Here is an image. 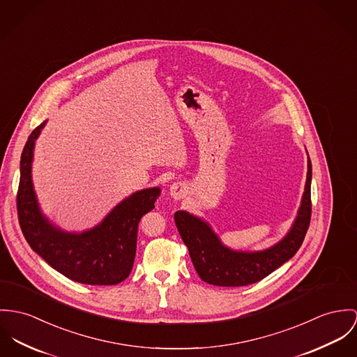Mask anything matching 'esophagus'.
<instances>
[{
	"mask_svg": "<svg viewBox=\"0 0 357 357\" xmlns=\"http://www.w3.org/2000/svg\"><path fill=\"white\" fill-rule=\"evenodd\" d=\"M185 192H187V188H185V185L181 184V183H176V184H173V185L170 187V195H172L174 199H181V197H184Z\"/></svg>",
	"mask_w": 357,
	"mask_h": 357,
	"instance_id": "obj_1",
	"label": "esophagus"
}]
</instances>
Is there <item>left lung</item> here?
Instances as JSON below:
<instances>
[{
    "mask_svg": "<svg viewBox=\"0 0 357 357\" xmlns=\"http://www.w3.org/2000/svg\"><path fill=\"white\" fill-rule=\"evenodd\" d=\"M311 177L308 158L305 192L298 215L288 236L277 245L260 252H234L224 247L213 230L202 220L185 211L174 214L176 227L188 247L190 257L199 277L215 287H244L255 284L277 270L298 251L311 221Z\"/></svg>",
    "mask_w": 357,
    "mask_h": 357,
    "instance_id": "8db88e82",
    "label": "left lung"
}]
</instances>
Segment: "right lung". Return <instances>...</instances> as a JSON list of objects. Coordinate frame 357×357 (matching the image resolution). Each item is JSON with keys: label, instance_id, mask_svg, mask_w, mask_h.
I'll use <instances>...</instances> for the list:
<instances>
[{"label": "right lung", "instance_id": "1", "mask_svg": "<svg viewBox=\"0 0 357 357\" xmlns=\"http://www.w3.org/2000/svg\"><path fill=\"white\" fill-rule=\"evenodd\" d=\"M45 124L31 132L22 153L16 196L22 231L33 251L66 278L87 285H117L133 267L140 218L154 208L161 191L150 188L132 195L99 227L82 234L52 227L39 211L31 181L33 143Z\"/></svg>", "mask_w": 357, "mask_h": 357}]
</instances>
